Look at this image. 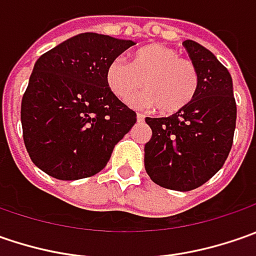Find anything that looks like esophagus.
Masks as SVG:
<instances>
[{
	"mask_svg": "<svg viewBox=\"0 0 256 256\" xmlns=\"http://www.w3.org/2000/svg\"><path fill=\"white\" fill-rule=\"evenodd\" d=\"M144 120H145V116H144L142 114H136V121L138 122H142Z\"/></svg>",
	"mask_w": 256,
	"mask_h": 256,
	"instance_id": "1",
	"label": "esophagus"
}]
</instances>
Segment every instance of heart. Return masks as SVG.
<instances>
[{
    "instance_id": "obj_1",
    "label": "heart",
    "mask_w": 256,
    "mask_h": 256,
    "mask_svg": "<svg viewBox=\"0 0 256 256\" xmlns=\"http://www.w3.org/2000/svg\"><path fill=\"white\" fill-rule=\"evenodd\" d=\"M142 81L146 91L132 96L128 101L130 105L172 114L194 100L200 76L192 61L180 58L175 50L161 44L136 50L131 62L116 56L105 70V84L121 101L136 92Z\"/></svg>"
}]
</instances>
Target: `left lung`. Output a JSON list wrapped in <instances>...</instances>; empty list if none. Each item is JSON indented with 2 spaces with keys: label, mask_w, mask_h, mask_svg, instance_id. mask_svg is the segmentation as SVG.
Here are the masks:
<instances>
[{
  "label": "left lung",
  "mask_w": 256,
  "mask_h": 256,
  "mask_svg": "<svg viewBox=\"0 0 256 256\" xmlns=\"http://www.w3.org/2000/svg\"><path fill=\"white\" fill-rule=\"evenodd\" d=\"M200 84L194 100L165 118H146L152 130L145 144V171L156 185L191 191L211 180L228 158L236 122L230 71L201 44L184 41Z\"/></svg>",
  "instance_id": "obj_1"
}]
</instances>
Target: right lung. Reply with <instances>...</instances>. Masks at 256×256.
I'll list each match as a JSON object with an SVG mask.
<instances>
[{
    "mask_svg": "<svg viewBox=\"0 0 256 256\" xmlns=\"http://www.w3.org/2000/svg\"><path fill=\"white\" fill-rule=\"evenodd\" d=\"M131 40L84 32L41 55L21 102L31 161L61 181L92 176L136 122L105 84V70Z\"/></svg>",
    "mask_w": 256,
    "mask_h": 256,
    "instance_id": "1",
    "label": "right lung"
}]
</instances>
